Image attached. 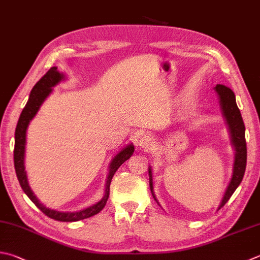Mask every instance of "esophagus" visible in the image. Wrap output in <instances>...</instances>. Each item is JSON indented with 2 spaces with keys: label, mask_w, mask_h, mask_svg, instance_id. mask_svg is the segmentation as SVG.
I'll return each mask as SVG.
<instances>
[{
  "label": "esophagus",
  "mask_w": 260,
  "mask_h": 260,
  "mask_svg": "<svg viewBox=\"0 0 260 260\" xmlns=\"http://www.w3.org/2000/svg\"><path fill=\"white\" fill-rule=\"evenodd\" d=\"M154 139L153 137H150L149 135H141L138 139V145L144 149H150L151 146H153Z\"/></svg>",
  "instance_id": "obj_1"
}]
</instances>
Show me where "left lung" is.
I'll return each mask as SVG.
<instances>
[{
    "mask_svg": "<svg viewBox=\"0 0 260 260\" xmlns=\"http://www.w3.org/2000/svg\"><path fill=\"white\" fill-rule=\"evenodd\" d=\"M215 90H216L217 94L219 95L223 114L225 116V120H226L230 132H231L232 144L234 146V149H236V160H234L233 175H232L231 182H230L226 191H225L222 203L218 207V209H221L224 205L229 202V199L231 198V196L233 194L234 191L237 190L239 184L241 183V181L243 179L244 171H246V165H247V143H246V128H244L241 113H240V110L238 109V105L236 103V95H234V92L232 91V89H230L229 87L224 85H217L215 87ZM148 171H149V187H150L151 193L154 196L153 176H151V170L149 169Z\"/></svg>",
    "mask_w": 260,
    "mask_h": 260,
    "instance_id": "left-lung-1",
    "label": "left lung"
}]
</instances>
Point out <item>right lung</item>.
<instances>
[{
  "mask_svg": "<svg viewBox=\"0 0 260 260\" xmlns=\"http://www.w3.org/2000/svg\"><path fill=\"white\" fill-rule=\"evenodd\" d=\"M63 78H64V76L57 71V68L53 67L46 72V75H44L41 78V80L34 86V88L30 91V96H29L27 104L22 110L20 117H19V121L16 128V134H14L13 158H14V169H16L19 183H20L22 190L24 191V193L28 196L29 199H30L31 202L50 218H53L55 219V221H60V222H76V221H80V219L94 216V215L99 214L101 210L105 207L106 202L110 196V185H111L112 179H113V175L115 174L117 169H119L126 159H129L131 157V155L134 154L135 148L132 145H129L126 146L125 148L122 149L116 156H114L113 160L111 161L109 175H107L105 194L104 197L102 198L101 202L92 205V206L88 207L86 209H82L80 212H73V213L57 212V210L50 209V208H46L45 206H43V205L38 202L36 196L32 193L30 187H29L27 174H26V171H24L26 132H27L29 122H30L32 117L36 115L39 107H41V105L43 104V102L45 101V99L48 95H50V92L52 91V87L58 84Z\"/></svg>",
  "mask_w": 260,
  "mask_h": 260,
  "instance_id": "add662e5",
  "label": "right lung"
}]
</instances>
